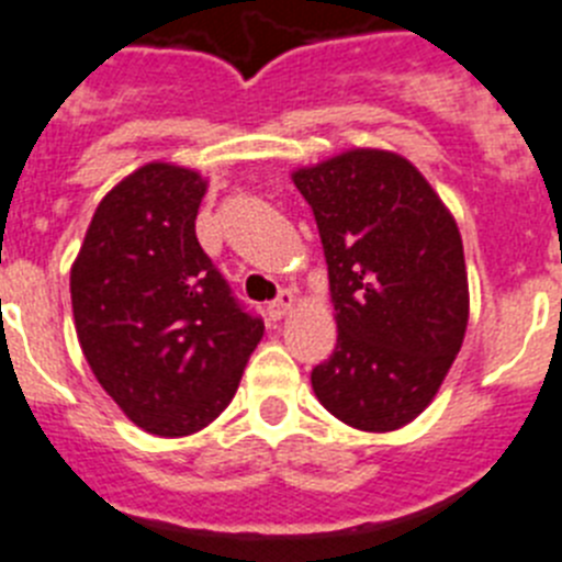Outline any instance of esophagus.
Instances as JSON below:
<instances>
[{"label": "esophagus", "instance_id": "obj_1", "mask_svg": "<svg viewBox=\"0 0 562 562\" xmlns=\"http://www.w3.org/2000/svg\"><path fill=\"white\" fill-rule=\"evenodd\" d=\"M293 302H296V296H293V291H288V288H285V291L277 293V300L269 305V316L271 318H282L288 311H291Z\"/></svg>", "mask_w": 562, "mask_h": 562}]
</instances>
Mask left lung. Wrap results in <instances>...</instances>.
<instances>
[{"label":"left lung","mask_w":562,"mask_h":562,"mask_svg":"<svg viewBox=\"0 0 562 562\" xmlns=\"http://www.w3.org/2000/svg\"><path fill=\"white\" fill-rule=\"evenodd\" d=\"M327 260L338 341L313 367L318 403L361 431H394L442 386L468 327L457 221L412 161L358 148L293 173Z\"/></svg>","instance_id":"obj_1"}]
</instances>
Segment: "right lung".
<instances>
[{"label": "right lung", "mask_w": 562, "mask_h": 562, "mask_svg": "<svg viewBox=\"0 0 562 562\" xmlns=\"http://www.w3.org/2000/svg\"><path fill=\"white\" fill-rule=\"evenodd\" d=\"M206 181L150 161L94 212L72 266L78 341L100 386L156 437H187L235 397L262 338L195 237Z\"/></svg>", "instance_id": "add662e5"}]
</instances>
